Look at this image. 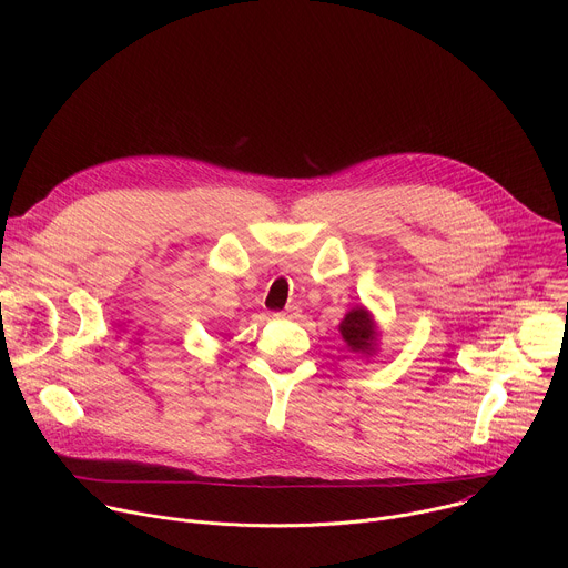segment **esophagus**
Segmentation results:
<instances>
[{"label": "esophagus", "mask_w": 568, "mask_h": 568, "mask_svg": "<svg viewBox=\"0 0 568 568\" xmlns=\"http://www.w3.org/2000/svg\"><path fill=\"white\" fill-rule=\"evenodd\" d=\"M296 314H298V312H296L294 307H287V310H283V312H276L274 316H278V318H285V316H287V318H292V316H296Z\"/></svg>", "instance_id": "34e87169"}]
</instances>
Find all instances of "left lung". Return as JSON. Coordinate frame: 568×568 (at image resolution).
Here are the masks:
<instances>
[{"label":"left lung","mask_w":568,"mask_h":568,"mask_svg":"<svg viewBox=\"0 0 568 568\" xmlns=\"http://www.w3.org/2000/svg\"><path fill=\"white\" fill-rule=\"evenodd\" d=\"M339 335L346 342V348L364 359L373 357L379 346V331L373 312L366 305H355L346 312L339 323Z\"/></svg>","instance_id":"1"}]
</instances>
